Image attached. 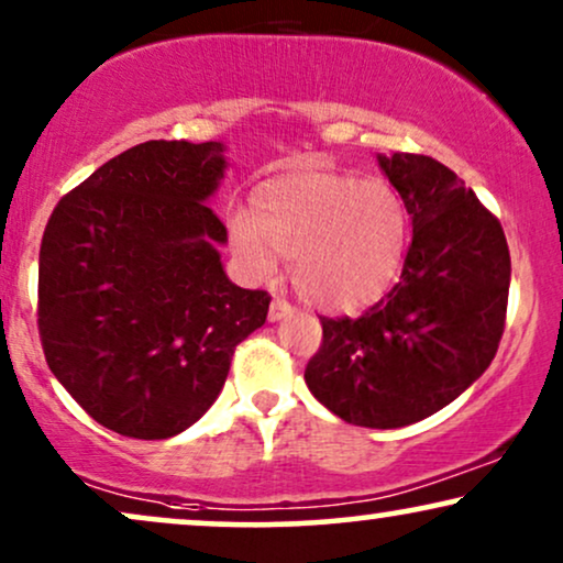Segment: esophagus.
<instances>
[{
	"label": "esophagus",
	"instance_id": "1",
	"mask_svg": "<svg viewBox=\"0 0 563 563\" xmlns=\"http://www.w3.org/2000/svg\"><path fill=\"white\" fill-rule=\"evenodd\" d=\"M290 314H294V306L283 301V298H275V301L269 303V322H280V319H288Z\"/></svg>",
	"mask_w": 563,
	"mask_h": 563
}]
</instances>
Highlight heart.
Returning a JSON list of instances; mask_svg holds the SVG:
<instances>
[{
    "label": "heart",
    "instance_id": "obj_1",
    "mask_svg": "<svg viewBox=\"0 0 563 563\" xmlns=\"http://www.w3.org/2000/svg\"><path fill=\"white\" fill-rule=\"evenodd\" d=\"M231 244L257 280L288 260L296 294L314 309L374 303L400 273L408 244L402 197L379 176L296 170L260 184L231 220Z\"/></svg>",
    "mask_w": 563,
    "mask_h": 563
}]
</instances>
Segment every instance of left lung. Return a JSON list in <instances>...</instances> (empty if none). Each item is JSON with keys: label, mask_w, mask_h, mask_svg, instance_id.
<instances>
[{"label": "left lung", "mask_w": 563, "mask_h": 563, "mask_svg": "<svg viewBox=\"0 0 563 563\" xmlns=\"http://www.w3.org/2000/svg\"><path fill=\"white\" fill-rule=\"evenodd\" d=\"M412 218L400 283L358 319H322L306 364L311 395L366 429H400L450 405L486 372L509 298L501 223L429 155H379Z\"/></svg>", "instance_id": "obj_1"}]
</instances>
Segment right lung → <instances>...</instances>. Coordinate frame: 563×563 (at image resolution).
<instances>
[{"instance_id": "obj_1", "label": "right lung", "mask_w": 563, "mask_h": 563, "mask_svg": "<svg viewBox=\"0 0 563 563\" xmlns=\"http://www.w3.org/2000/svg\"><path fill=\"white\" fill-rule=\"evenodd\" d=\"M223 142L151 140L59 199L38 257L46 364L80 408L132 439H168L208 412L269 296L229 280L210 210Z\"/></svg>"}]
</instances>
